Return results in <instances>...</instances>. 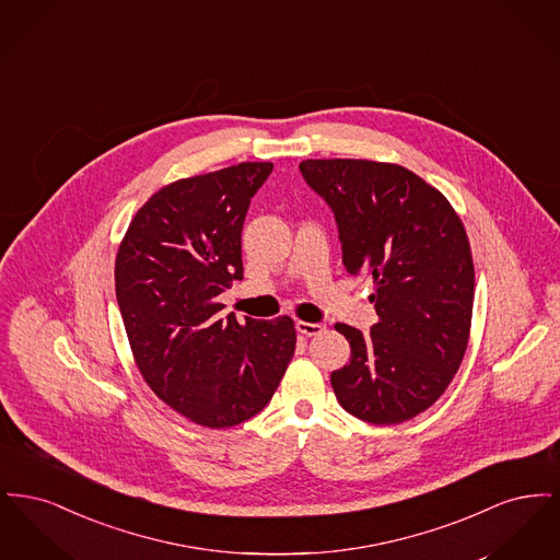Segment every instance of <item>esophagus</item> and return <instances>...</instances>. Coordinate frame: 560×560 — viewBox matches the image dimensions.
<instances>
[{"label": "esophagus", "instance_id": "obj_1", "mask_svg": "<svg viewBox=\"0 0 560 560\" xmlns=\"http://www.w3.org/2000/svg\"><path fill=\"white\" fill-rule=\"evenodd\" d=\"M295 329L300 331V334H304V336H319L325 331V325H320V323H308V320H298L295 323Z\"/></svg>", "mask_w": 560, "mask_h": 560}]
</instances>
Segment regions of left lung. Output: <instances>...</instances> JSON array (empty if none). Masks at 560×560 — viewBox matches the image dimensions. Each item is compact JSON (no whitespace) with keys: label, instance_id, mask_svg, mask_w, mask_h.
<instances>
[{"label":"left lung","instance_id":"left-lung-1","mask_svg":"<svg viewBox=\"0 0 560 560\" xmlns=\"http://www.w3.org/2000/svg\"><path fill=\"white\" fill-rule=\"evenodd\" d=\"M306 185L331 208L342 262L373 277L370 334L336 323L350 363L331 373L338 402L370 424H400L439 399L468 347L475 265L445 195L397 163L306 160Z\"/></svg>","mask_w":560,"mask_h":560}]
</instances>
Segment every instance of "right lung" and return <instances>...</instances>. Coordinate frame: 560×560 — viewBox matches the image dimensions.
<instances>
[{"mask_svg":"<svg viewBox=\"0 0 560 560\" xmlns=\"http://www.w3.org/2000/svg\"><path fill=\"white\" fill-rule=\"evenodd\" d=\"M272 163L243 161L160 188L115 258V293L144 382L206 428H231L272 399L295 350L290 317L241 325L215 298L243 279L241 231Z\"/></svg>","mask_w":560,"mask_h":560,"instance_id":"add662e5","label":"right lung"}]
</instances>
